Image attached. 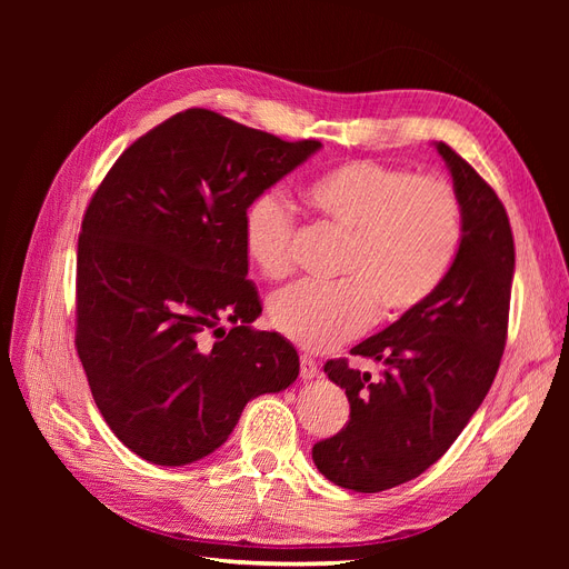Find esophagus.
I'll list each match as a JSON object with an SVG mask.
<instances>
[{
    "label": "esophagus",
    "instance_id": "34e87169",
    "mask_svg": "<svg viewBox=\"0 0 569 569\" xmlns=\"http://www.w3.org/2000/svg\"><path fill=\"white\" fill-rule=\"evenodd\" d=\"M300 376H302L305 380H311V378L318 376V362L313 360L311 355H302V357H300Z\"/></svg>",
    "mask_w": 569,
    "mask_h": 569
}]
</instances>
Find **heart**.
Listing matches in <instances>:
<instances>
[{
    "mask_svg": "<svg viewBox=\"0 0 569 569\" xmlns=\"http://www.w3.org/2000/svg\"><path fill=\"white\" fill-rule=\"evenodd\" d=\"M309 207L348 234L341 283H297L281 290L269 316L277 330L307 350H330L380 318L420 309L438 290L459 253L463 212L442 179L376 161H348L307 187ZM295 221L279 193L258 196L244 212L247 258L267 279L292 272Z\"/></svg>",
    "mask_w": 569,
    "mask_h": 569,
    "instance_id": "heart-1",
    "label": "heart"
}]
</instances>
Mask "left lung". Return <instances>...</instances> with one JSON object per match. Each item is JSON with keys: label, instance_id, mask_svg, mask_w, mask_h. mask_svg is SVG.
Returning a JSON list of instances; mask_svg holds the SVG:
<instances>
[{"label": "left lung", "instance_id": "1", "mask_svg": "<svg viewBox=\"0 0 569 569\" xmlns=\"http://www.w3.org/2000/svg\"><path fill=\"white\" fill-rule=\"evenodd\" d=\"M463 212L459 253L429 300L350 352L385 367L378 380L330 360L346 390L348 425L313 445L337 487L378 493L433 466L470 422L498 373L507 341L515 237L496 191L452 147L436 142Z\"/></svg>", "mask_w": 569, "mask_h": 569}]
</instances>
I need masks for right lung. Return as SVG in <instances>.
Returning <instances> with one entry per match:
<instances>
[{"label":"right lung","instance_id":"add662e5","mask_svg":"<svg viewBox=\"0 0 569 569\" xmlns=\"http://www.w3.org/2000/svg\"><path fill=\"white\" fill-rule=\"evenodd\" d=\"M320 147L189 108L138 138L89 200L76 348L103 420L144 461L212 455L251 399L300 373L290 341L251 327L262 305L247 279L242 223Z\"/></svg>","mask_w":569,"mask_h":569}]
</instances>
